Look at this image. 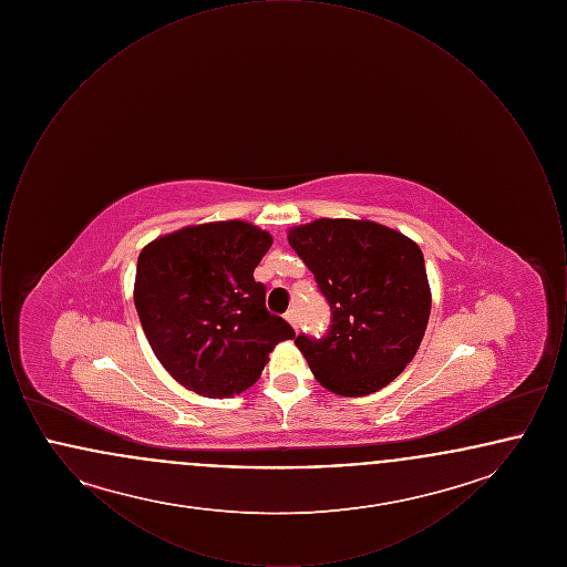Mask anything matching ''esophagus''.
I'll use <instances>...</instances> for the list:
<instances>
[{"mask_svg": "<svg viewBox=\"0 0 567 567\" xmlns=\"http://www.w3.org/2000/svg\"><path fill=\"white\" fill-rule=\"evenodd\" d=\"M285 319H287V323L291 324L293 329H297V324H299V321H297L296 310H289V312L285 315Z\"/></svg>", "mask_w": 567, "mask_h": 567, "instance_id": "obj_1", "label": "esophagus"}]
</instances>
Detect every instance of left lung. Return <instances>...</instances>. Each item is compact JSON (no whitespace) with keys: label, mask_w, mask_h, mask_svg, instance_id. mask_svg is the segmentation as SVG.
<instances>
[{"label":"left lung","mask_w":567,"mask_h":567,"mask_svg":"<svg viewBox=\"0 0 567 567\" xmlns=\"http://www.w3.org/2000/svg\"><path fill=\"white\" fill-rule=\"evenodd\" d=\"M289 244L331 306L321 340L297 336L315 378L344 398L377 393L404 372L425 336L432 289L419 244L361 218H317Z\"/></svg>","instance_id":"1"}]
</instances>
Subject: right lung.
Segmentation results:
<instances>
[{
	"instance_id": "add662e5",
	"label": "right lung",
	"mask_w": 567,
	"mask_h": 567,
	"mask_svg": "<svg viewBox=\"0 0 567 567\" xmlns=\"http://www.w3.org/2000/svg\"><path fill=\"white\" fill-rule=\"evenodd\" d=\"M271 243L268 231L234 218L183 227L140 250V323L167 374L197 395L243 393L276 344L296 338L268 312L266 287L252 278Z\"/></svg>"
}]
</instances>
